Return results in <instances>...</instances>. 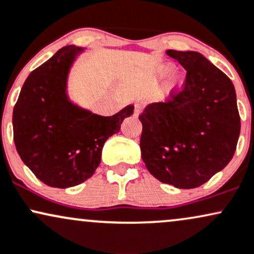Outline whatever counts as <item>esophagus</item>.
I'll return each mask as SVG.
<instances>
[{
	"label": "esophagus",
	"instance_id": "34e87169",
	"mask_svg": "<svg viewBox=\"0 0 254 254\" xmlns=\"http://www.w3.org/2000/svg\"><path fill=\"white\" fill-rule=\"evenodd\" d=\"M141 112H142V106L140 103H136L135 107H134V115L139 116Z\"/></svg>",
	"mask_w": 254,
	"mask_h": 254
}]
</instances>
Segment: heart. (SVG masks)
I'll use <instances>...</instances> for the list:
<instances>
[{"mask_svg":"<svg viewBox=\"0 0 254 254\" xmlns=\"http://www.w3.org/2000/svg\"><path fill=\"white\" fill-rule=\"evenodd\" d=\"M172 70V66H170V65H166V66H164L163 67V72L164 73H168V72H170V71Z\"/></svg>","mask_w":254,"mask_h":254,"instance_id":"1","label":"heart"}]
</instances>
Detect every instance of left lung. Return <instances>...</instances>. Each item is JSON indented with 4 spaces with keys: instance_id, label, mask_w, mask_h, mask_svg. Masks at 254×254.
I'll return each instance as SVG.
<instances>
[{
    "instance_id": "obj_1",
    "label": "left lung",
    "mask_w": 254,
    "mask_h": 254,
    "mask_svg": "<svg viewBox=\"0 0 254 254\" xmlns=\"http://www.w3.org/2000/svg\"><path fill=\"white\" fill-rule=\"evenodd\" d=\"M187 70L181 90L139 115L141 158L162 183L192 189L221 171L234 156L240 115L232 80L201 53L168 50Z\"/></svg>"
}]
</instances>
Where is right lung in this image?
I'll list each match as a JSON object with an SVG mask.
<instances>
[{
	"label": "right lung",
	"instance_id": "add662e5",
	"mask_svg": "<svg viewBox=\"0 0 254 254\" xmlns=\"http://www.w3.org/2000/svg\"><path fill=\"white\" fill-rule=\"evenodd\" d=\"M80 51L67 45L33 70L13 110L14 142L22 162L46 186L62 189L94 175L106 140L134 110L127 106L100 116L67 100V73Z\"/></svg>",
	"mask_w": 254,
	"mask_h": 254
}]
</instances>
